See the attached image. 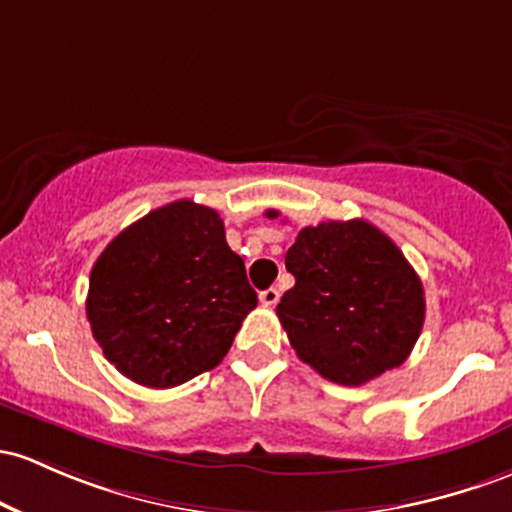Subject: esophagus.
I'll use <instances>...</instances> for the list:
<instances>
[{
    "instance_id": "esophagus-1",
    "label": "esophagus",
    "mask_w": 512,
    "mask_h": 512,
    "mask_svg": "<svg viewBox=\"0 0 512 512\" xmlns=\"http://www.w3.org/2000/svg\"><path fill=\"white\" fill-rule=\"evenodd\" d=\"M260 301H262V306H277V301H279V289H274V286H269V289H265L260 294Z\"/></svg>"
}]
</instances>
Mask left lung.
Here are the masks:
<instances>
[{"instance_id": "8db88e82", "label": "left lung", "mask_w": 512, "mask_h": 512, "mask_svg": "<svg viewBox=\"0 0 512 512\" xmlns=\"http://www.w3.org/2000/svg\"><path fill=\"white\" fill-rule=\"evenodd\" d=\"M286 269L296 284L277 316L301 362L342 386L406 362L425 323V294L389 235L362 218L301 228Z\"/></svg>"}]
</instances>
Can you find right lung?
<instances>
[{
    "label": "right lung",
    "instance_id": "1",
    "mask_svg": "<svg viewBox=\"0 0 512 512\" xmlns=\"http://www.w3.org/2000/svg\"><path fill=\"white\" fill-rule=\"evenodd\" d=\"M257 294L216 211L189 199L121 230L89 274L87 318L104 357L148 389L221 364Z\"/></svg>",
    "mask_w": 512,
    "mask_h": 512
}]
</instances>
